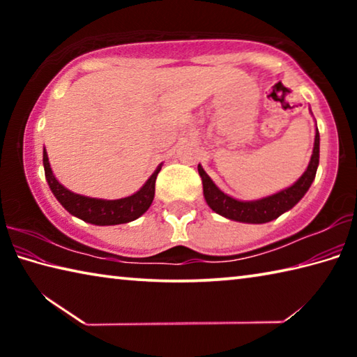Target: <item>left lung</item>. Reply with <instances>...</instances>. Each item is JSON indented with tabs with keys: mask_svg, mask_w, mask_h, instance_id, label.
<instances>
[{
	"mask_svg": "<svg viewBox=\"0 0 357 357\" xmlns=\"http://www.w3.org/2000/svg\"><path fill=\"white\" fill-rule=\"evenodd\" d=\"M319 164V132L315 130V143H313L312 157L307 170L302 173V176L287 189L269 197L258 198V200H238L227 195L219 187L214 184V181L208 176V173L203 170V167L198 164V173H200L203 183V195L208 206L222 217L229 220H236L243 223H266L280 217L283 213L296 206L302 197L315 179V174Z\"/></svg>",
	"mask_w": 357,
	"mask_h": 357,
	"instance_id": "left-lung-1",
	"label": "left lung"
}]
</instances>
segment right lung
<instances>
[{"label":"right lung","mask_w":357,"mask_h":357,"mask_svg":"<svg viewBox=\"0 0 357 357\" xmlns=\"http://www.w3.org/2000/svg\"><path fill=\"white\" fill-rule=\"evenodd\" d=\"M44 170L48 187L56 200L69 214L78 217L93 225L105 227V225H119V223H128L138 219L149 209L151 203L154 200L155 190V178L159 174L162 164L155 168L154 173L148 178L140 190L132 193L129 197L119 198V200H104V198H91L78 195V193L66 189L63 184L58 183L55 174L52 172L50 162H48L47 151L44 148Z\"/></svg>","instance_id":"add662e5"}]
</instances>
